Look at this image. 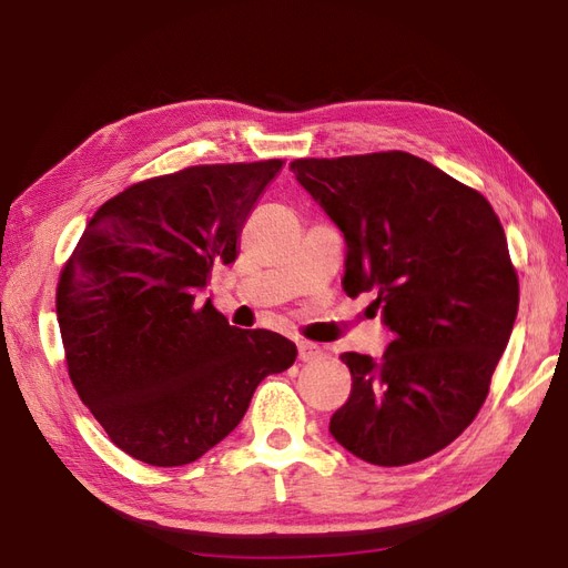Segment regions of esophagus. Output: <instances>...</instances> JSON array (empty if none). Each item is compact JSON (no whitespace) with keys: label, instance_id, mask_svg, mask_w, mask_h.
<instances>
[{"label":"esophagus","instance_id":"1","mask_svg":"<svg viewBox=\"0 0 568 568\" xmlns=\"http://www.w3.org/2000/svg\"><path fill=\"white\" fill-rule=\"evenodd\" d=\"M297 354H300V361H305V364H312V361L324 358L322 346L312 344V342H297Z\"/></svg>","mask_w":568,"mask_h":568}]
</instances>
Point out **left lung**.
Returning a JSON list of instances; mask_svg holds the SVG:
<instances>
[{"label":"left lung","instance_id":"1","mask_svg":"<svg viewBox=\"0 0 568 568\" xmlns=\"http://www.w3.org/2000/svg\"><path fill=\"white\" fill-rule=\"evenodd\" d=\"M297 183L346 241L344 291L376 293L393 342L346 352L352 395L329 422L346 452L405 466L452 444L488 395L517 317V275L488 200L405 151L300 159Z\"/></svg>","mask_w":568,"mask_h":568}]
</instances>
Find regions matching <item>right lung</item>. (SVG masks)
Here are the masks:
<instances>
[{
  "label": "right lung",
  "mask_w": 568,
  "mask_h": 568,
  "mask_svg": "<svg viewBox=\"0 0 568 568\" xmlns=\"http://www.w3.org/2000/svg\"><path fill=\"white\" fill-rule=\"evenodd\" d=\"M283 161L195 165L143 180L94 212L60 273L70 381L110 439L151 466H185L244 417L258 383L295 364L268 329L229 327L200 293Z\"/></svg>",
  "instance_id": "add662e5"
}]
</instances>
